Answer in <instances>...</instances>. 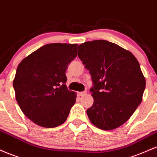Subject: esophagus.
<instances>
[{"mask_svg": "<svg viewBox=\"0 0 157 157\" xmlns=\"http://www.w3.org/2000/svg\"><path fill=\"white\" fill-rule=\"evenodd\" d=\"M86 93V91H84V92H79V93H78V95H79V96H83V95H85Z\"/></svg>", "mask_w": 157, "mask_h": 157, "instance_id": "34e87169", "label": "esophagus"}]
</instances>
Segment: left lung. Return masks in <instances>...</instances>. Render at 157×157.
<instances>
[{"mask_svg":"<svg viewBox=\"0 0 157 157\" xmlns=\"http://www.w3.org/2000/svg\"><path fill=\"white\" fill-rule=\"evenodd\" d=\"M78 56L91 75L94 98L86 114L94 126L112 130L125 123L143 100L145 78L135 56L106 40L86 42Z\"/></svg>","mask_w":157,"mask_h":157,"instance_id":"1","label":"left lung"}]
</instances>
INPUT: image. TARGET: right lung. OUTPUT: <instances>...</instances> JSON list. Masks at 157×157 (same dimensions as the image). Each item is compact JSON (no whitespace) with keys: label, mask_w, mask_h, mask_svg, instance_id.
<instances>
[{"label":"right lung","mask_w":157,"mask_h":157,"mask_svg":"<svg viewBox=\"0 0 157 157\" xmlns=\"http://www.w3.org/2000/svg\"><path fill=\"white\" fill-rule=\"evenodd\" d=\"M77 44L51 43L22 60L13 81L20 109L35 124L53 128L65 122L76 100L65 83L67 65L77 56Z\"/></svg>","instance_id":"right-lung-1"}]
</instances>
